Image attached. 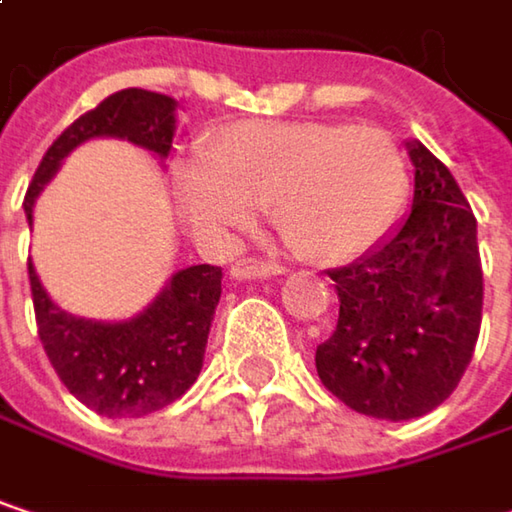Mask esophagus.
Listing matches in <instances>:
<instances>
[{
	"label": "esophagus",
	"mask_w": 512,
	"mask_h": 512,
	"mask_svg": "<svg viewBox=\"0 0 512 512\" xmlns=\"http://www.w3.org/2000/svg\"><path fill=\"white\" fill-rule=\"evenodd\" d=\"M284 269L278 263H269V260H255V257H246V260H237L231 266V278L237 281H252V278H275L281 275Z\"/></svg>",
	"instance_id": "1"
}]
</instances>
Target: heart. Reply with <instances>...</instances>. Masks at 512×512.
<instances>
[{"instance_id": "obj_1", "label": "heart", "mask_w": 512, "mask_h": 512, "mask_svg": "<svg viewBox=\"0 0 512 512\" xmlns=\"http://www.w3.org/2000/svg\"><path fill=\"white\" fill-rule=\"evenodd\" d=\"M201 162L171 174L177 210L198 243L225 249L272 210L299 257L335 266L370 252L400 219L409 168L388 133L320 121H243L219 130Z\"/></svg>"}]
</instances>
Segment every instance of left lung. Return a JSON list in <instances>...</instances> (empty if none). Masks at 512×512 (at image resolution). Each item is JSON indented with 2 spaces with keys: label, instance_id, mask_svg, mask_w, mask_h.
Returning <instances> with one entry per match:
<instances>
[{
  "label": "left lung",
  "instance_id": "left-lung-1",
  "mask_svg": "<svg viewBox=\"0 0 512 512\" xmlns=\"http://www.w3.org/2000/svg\"><path fill=\"white\" fill-rule=\"evenodd\" d=\"M409 213L350 266L332 269L338 326L317 347L323 385L350 409L412 421L442 406L471 361L483 269L460 183L418 139Z\"/></svg>",
  "mask_w": 512,
  "mask_h": 512
}]
</instances>
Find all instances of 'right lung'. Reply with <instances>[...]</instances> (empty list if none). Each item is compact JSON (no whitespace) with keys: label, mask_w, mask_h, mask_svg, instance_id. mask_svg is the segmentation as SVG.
<instances>
[{"label":"right lung","mask_w":512,"mask_h":512,"mask_svg":"<svg viewBox=\"0 0 512 512\" xmlns=\"http://www.w3.org/2000/svg\"><path fill=\"white\" fill-rule=\"evenodd\" d=\"M177 130V100L124 88L76 118L44 154L23 210L32 228L38 195L58 174L64 156L94 139L130 142L159 162L168 159ZM38 335L64 388L103 418H142L165 409L201 373L210 323L222 296V269L210 263L177 269L154 299L127 320H88L52 302L29 257Z\"/></svg>","instance_id":"right-lung-1"}]
</instances>
